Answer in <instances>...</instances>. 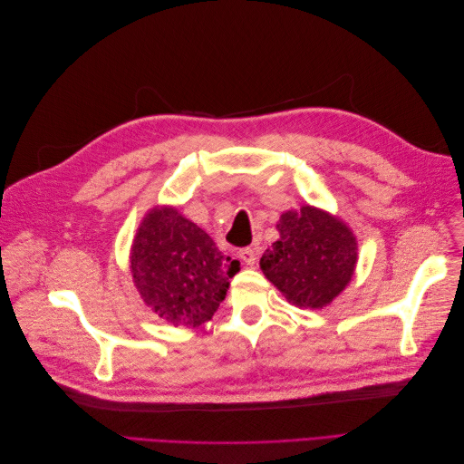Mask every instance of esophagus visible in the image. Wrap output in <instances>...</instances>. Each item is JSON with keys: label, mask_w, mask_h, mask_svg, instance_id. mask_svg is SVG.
Segmentation results:
<instances>
[{"label": "esophagus", "mask_w": 464, "mask_h": 464, "mask_svg": "<svg viewBox=\"0 0 464 464\" xmlns=\"http://www.w3.org/2000/svg\"><path fill=\"white\" fill-rule=\"evenodd\" d=\"M240 259L247 265V266H254L256 259H257V249L256 247H246L240 251Z\"/></svg>", "instance_id": "1"}]
</instances>
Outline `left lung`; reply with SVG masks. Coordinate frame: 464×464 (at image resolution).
<instances>
[{
	"label": "left lung",
	"instance_id": "1",
	"mask_svg": "<svg viewBox=\"0 0 464 464\" xmlns=\"http://www.w3.org/2000/svg\"><path fill=\"white\" fill-rule=\"evenodd\" d=\"M276 228L280 237L259 261L263 275L294 305L319 310L331 304L354 275V234L310 205L283 213Z\"/></svg>",
	"mask_w": 464,
	"mask_h": 464
}]
</instances>
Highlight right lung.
<instances>
[{
  "label": "right lung",
  "instance_id": "obj_1",
  "mask_svg": "<svg viewBox=\"0 0 464 464\" xmlns=\"http://www.w3.org/2000/svg\"><path fill=\"white\" fill-rule=\"evenodd\" d=\"M240 263L224 257L210 236L176 208H152L131 247V275L141 298L172 325L199 327L227 296Z\"/></svg>",
  "mask_w": 464,
  "mask_h": 464
}]
</instances>
